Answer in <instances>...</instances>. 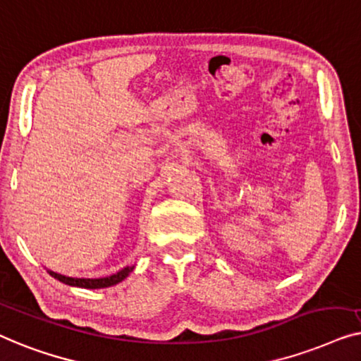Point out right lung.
Returning <instances> with one entry per match:
<instances>
[{"label":"right lung","mask_w":361,"mask_h":361,"mask_svg":"<svg viewBox=\"0 0 361 361\" xmlns=\"http://www.w3.org/2000/svg\"><path fill=\"white\" fill-rule=\"evenodd\" d=\"M134 265H128L124 267L123 270L116 271L114 275L104 276V278H72V276H65L60 275V273H55L52 270H47L50 276H54L55 280H59L60 283L68 284V286H75V288H85V289H101V288H109L114 286V284L121 283L126 280L130 275V271L134 270Z\"/></svg>","instance_id":"right-lung-1"}]
</instances>
